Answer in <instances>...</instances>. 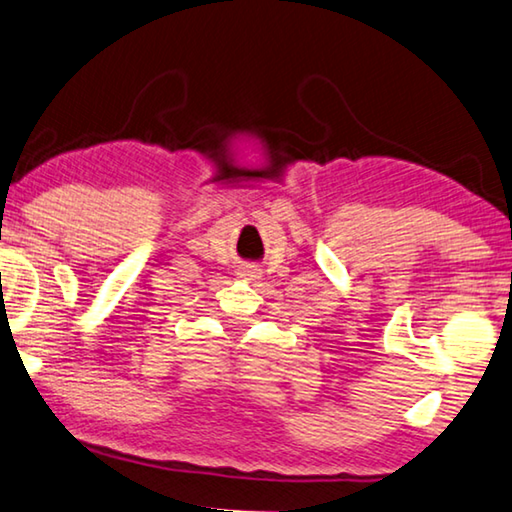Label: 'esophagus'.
Listing matches in <instances>:
<instances>
[{
    "label": "esophagus",
    "instance_id": "34e87169",
    "mask_svg": "<svg viewBox=\"0 0 512 512\" xmlns=\"http://www.w3.org/2000/svg\"><path fill=\"white\" fill-rule=\"evenodd\" d=\"M240 276H245V279H249V281H254V279H258V276H261V270H258L256 265H245L240 270Z\"/></svg>",
    "mask_w": 512,
    "mask_h": 512
}]
</instances>
